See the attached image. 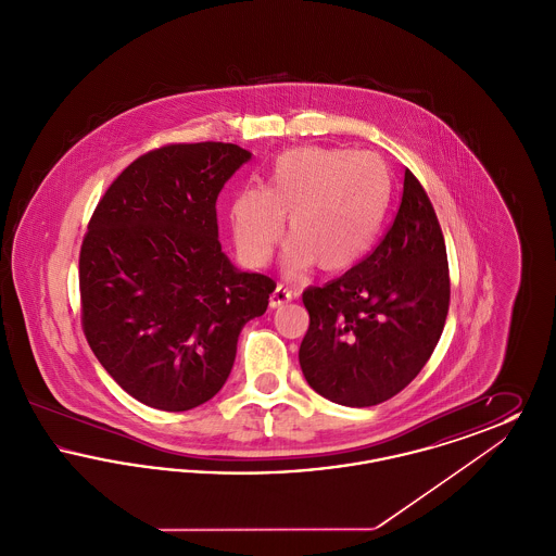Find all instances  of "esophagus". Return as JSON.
<instances>
[{
  "label": "esophagus",
  "mask_w": 556,
  "mask_h": 556,
  "mask_svg": "<svg viewBox=\"0 0 556 556\" xmlns=\"http://www.w3.org/2000/svg\"><path fill=\"white\" fill-rule=\"evenodd\" d=\"M293 298H295V291L288 288V286H283V283H277V288L270 293V306L279 308V306L291 302Z\"/></svg>",
  "instance_id": "obj_1"
}]
</instances>
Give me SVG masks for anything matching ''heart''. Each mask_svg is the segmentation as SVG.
<instances>
[{
    "label": "heart",
    "instance_id": "1",
    "mask_svg": "<svg viewBox=\"0 0 556 556\" xmlns=\"http://www.w3.org/2000/svg\"><path fill=\"white\" fill-rule=\"evenodd\" d=\"M392 202V175L369 152L298 148L268 168L265 191L245 187L231 204V229L245 265L263 266L286 233L291 266L342 270L375 243Z\"/></svg>",
    "mask_w": 556,
    "mask_h": 556
}]
</instances>
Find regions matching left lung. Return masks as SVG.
Instances as JSON below:
<instances>
[{
  "label": "left lung",
  "instance_id": "left-lung-1",
  "mask_svg": "<svg viewBox=\"0 0 556 556\" xmlns=\"http://www.w3.org/2000/svg\"><path fill=\"white\" fill-rule=\"evenodd\" d=\"M311 325L300 344L308 386L344 406H375L425 367L448 317L450 273L440 220L406 168L396 216L340 279L302 293Z\"/></svg>",
  "mask_w": 556,
  "mask_h": 556
}]
</instances>
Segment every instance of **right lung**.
I'll list each match as a JSON object with an SVG mask.
<instances>
[{
	"label": "right lung",
	"mask_w": 556,
	"mask_h": 556,
	"mask_svg": "<svg viewBox=\"0 0 556 556\" xmlns=\"http://www.w3.org/2000/svg\"><path fill=\"white\" fill-rule=\"evenodd\" d=\"M250 160L236 143H168L112 181L80 243V325L110 377L168 413L227 381L241 327L265 315L275 281L223 254L216 198Z\"/></svg>",
	"instance_id": "add662e5"
}]
</instances>
